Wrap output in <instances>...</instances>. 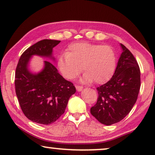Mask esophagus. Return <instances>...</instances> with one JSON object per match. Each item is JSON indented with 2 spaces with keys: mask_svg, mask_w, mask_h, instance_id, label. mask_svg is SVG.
I'll return each instance as SVG.
<instances>
[{
  "mask_svg": "<svg viewBox=\"0 0 155 155\" xmlns=\"http://www.w3.org/2000/svg\"><path fill=\"white\" fill-rule=\"evenodd\" d=\"M75 87H76V90H77V91H78V92H81L82 89H83V87H82V86H78V85H76Z\"/></svg>",
  "mask_w": 155,
  "mask_h": 155,
  "instance_id": "1",
  "label": "esophagus"
}]
</instances>
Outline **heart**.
I'll use <instances>...</instances> for the list:
<instances>
[{"label": "heart", "instance_id": "obj_1", "mask_svg": "<svg viewBox=\"0 0 155 155\" xmlns=\"http://www.w3.org/2000/svg\"><path fill=\"white\" fill-rule=\"evenodd\" d=\"M57 64L65 79L74 80L83 70L85 73L80 80L82 83L94 81L102 84L115 71L116 55L110 46L78 42L69 46L68 53L58 57Z\"/></svg>", "mask_w": 155, "mask_h": 155}]
</instances>
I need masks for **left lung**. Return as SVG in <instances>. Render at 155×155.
<instances>
[{
  "mask_svg": "<svg viewBox=\"0 0 155 155\" xmlns=\"http://www.w3.org/2000/svg\"><path fill=\"white\" fill-rule=\"evenodd\" d=\"M115 73L97 88L98 99L90 113L101 124L110 126L126 117L136 102L140 88V71L131 52L122 44Z\"/></svg>",
  "mask_w": 155,
  "mask_h": 155,
  "instance_id": "8db88e82",
  "label": "left lung"
}]
</instances>
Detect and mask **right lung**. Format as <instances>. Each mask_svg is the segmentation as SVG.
Here are the masks:
<instances>
[{"label":"right lung","instance_id":"1","mask_svg":"<svg viewBox=\"0 0 155 155\" xmlns=\"http://www.w3.org/2000/svg\"><path fill=\"white\" fill-rule=\"evenodd\" d=\"M61 41L43 39L27 48L20 56L15 71V92L25 116L37 124L49 125L65 112L76 89L65 80L50 61H44V68L37 73L29 69L33 56L55 61L53 48Z\"/></svg>","mask_w":155,"mask_h":155}]
</instances>
